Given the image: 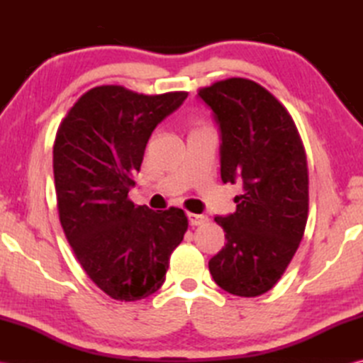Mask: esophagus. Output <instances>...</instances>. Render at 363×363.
I'll use <instances>...</instances> for the list:
<instances>
[{"label":"esophagus","mask_w":363,"mask_h":363,"mask_svg":"<svg viewBox=\"0 0 363 363\" xmlns=\"http://www.w3.org/2000/svg\"><path fill=\"white\" fill-rule=\"evenodd\" d=\"M189 223L190 226H199V225H204V223L207 221V217H204V215H198V213H189Z\"/></svg>","instance_id":"34e87169"}]
</instances>
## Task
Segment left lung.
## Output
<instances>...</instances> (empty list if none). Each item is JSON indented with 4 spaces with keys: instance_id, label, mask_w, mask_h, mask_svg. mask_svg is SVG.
<instances>
[{
    "instance_id": "obj_1",
    "label": "left lung",
    "mask_w": 363,
    "mask_h": 363,
    "mask_svg": "<svg viewBox=\"0 0 363 363\" xmlns=\"http://www.w3.org/2000/svg\"><path fill=\"white\" fill-rule=\"evenodd\" d=\"M198 96L221 134V181L243 184L235 212L215 217L228 242L209 260L211 274L233 295H264L281 279L304 235V146L287 109L257 82L229 78L199 89Z\"/></svg>"
}]
</instances>
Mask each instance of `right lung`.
<instances>
[{"instance_id": "obj_1", "label": "right lung", "mask_w": 363, "mask_h": 363, "mask_svg": "<svg viewBox=\"0 0 363 363\" xmlns=\"http://www.w3.org/2000/svg\"><path fill=\"white\" fill-rule=\"evenodd\" d=\"M187 95L95 87L57 129L52 169L60 225L84 272L113 299L157 291L189 228L182 209L154 212L128 198L152 130Z\"/></svg>"}]
</instances>
